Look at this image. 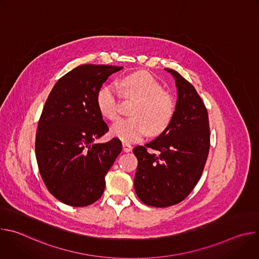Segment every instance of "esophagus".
I'll return each mask as SVG.
<instances>
[{"instance_id":"esophagus-1","label":"esophagus","mask_w":259,"mask_h":259,"mask_svg":"<svg viewBox=\"0 0 259 259\" xmlns=\"http://www.w3.org/2000/svg\"><path fill=\"white\" fill-rule=\"evenodd\" d=\"M123 151L125 153H129L132 151V146L129 144V143H126V142H123Z\"/></svg>"}]
</instances>
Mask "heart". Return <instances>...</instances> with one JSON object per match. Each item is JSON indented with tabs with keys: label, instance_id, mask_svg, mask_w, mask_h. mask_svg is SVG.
Returning <instances> with one entry per match:
<instances>
[{
	"label": "heart",
	"instance_id": "obj_1",
	"mask_svg": "<svg viewBox=\"0 0 259 259\" xmlns=\"http://www.w3.org/2000/svg\"><path fill=\"white\" fill-rule=\"evenodd\" d=\"M126 98L136 100L131 119H121L110 128V134L124 142L141 140L150 131L151 135L161 134L170 124L175 103L173 98L163 92L162 85L151 75L143 71L131 73L120 81ZM99 112L108 120L119 116V95L116 86L104 85L96 95Z\"/></svg>",
	"mask_w": 259,
	"mask_h": 259
}]
</instances>
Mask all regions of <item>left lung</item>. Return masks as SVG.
Returning <instances> with one entry per match:
<instances>
[{"mask_svg": "<svg viewBox=\"0 0 259 259\" xmlns=\"http://www.w3.org/2000/svg\"><path fill=\"white\" fill-rule=\"evenodd\" d=\"M177 100L169 126L154 140L135 146L134 190L144 204L169 207L186 199L198 183L209 154L208 113L195 87L170 68ZM147 148L154 150L149 153Z\"/></svg>", "mask_w": 259, "mask_h": 259, "instance_id": "1", "label": "left lung"}]
</instances>
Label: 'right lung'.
<instances>
[{
    "mask_svg": "<svg viewBox=\"0 0 259 259\" xmlns=\"http://www.w3.org/2000/svg\"><path fill=\"white\" fill-rule=\"evenodd\" d=\"M122 66L83 64L52 88L38 124L35 157L48 191L60 202L85 207L103 194L105 175L122 151L113 138L94 141L108 131L96 104L107 78Z\"/></svg>",
    "mask_w": 259,
    "mask_h": 259,
    "instance_id": "add662e5",
    "label": "right lung"
}]
</instances>
